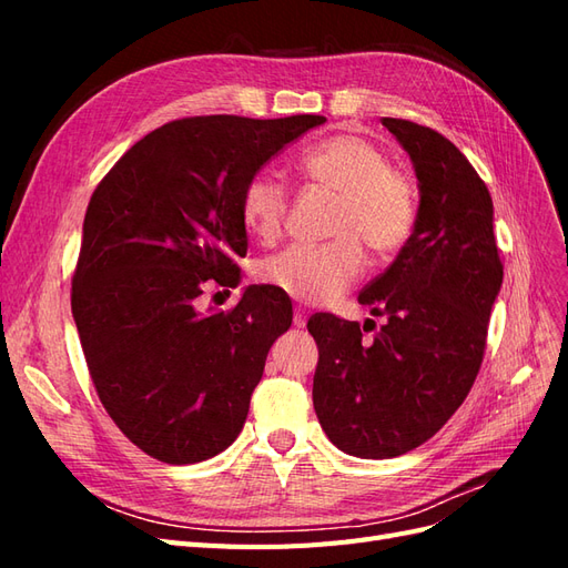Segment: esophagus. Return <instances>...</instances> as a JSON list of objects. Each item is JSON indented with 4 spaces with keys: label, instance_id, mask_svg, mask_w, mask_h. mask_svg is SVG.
I'll use <instances>...</instances> for the list:
<instances>
[{
    "label": "esophagus",
    "instance_id": "34e87169",
    "mask_svg": "<svg viewBox=\"0 0 568 568\" xmlns=\"http://www.w3.org/2000/svg\"><path fill=\"white\" fill-rule=\"evenodd\" d=\"M305 322H307V315H305V311H303V307H296V311H294V324L298 326V329H303Z\"/></svg>",
    "mask_w": 568,
    "mask_h": 568
}]
</instances>
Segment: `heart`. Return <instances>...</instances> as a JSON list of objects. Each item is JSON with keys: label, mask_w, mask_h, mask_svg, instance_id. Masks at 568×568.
Segmentation results:
<instances>
[{"label": "heart", "mask_w": 568, "mask_h": 568, "mask_svg": "<svg viewBox=\"0 0 568 568\" xmlns=\"http://www.w3.org/2000/svg\"><path fill=\"white\" fill-rule=\"evenodd\" d=\"M305 178L336 194L329 222L334 242L288 246L261 265V280L282 294L324 305L336 301L363 272V243L376 255L400 251L417 225L412 180L388 165L386 151L369 136L343 132L320 142L301 159ZM288 209L280 173L261 170L242 192V220L263 244L277 242Z\"/></svg>", "instance_id": "heart-1"}]
</instances>
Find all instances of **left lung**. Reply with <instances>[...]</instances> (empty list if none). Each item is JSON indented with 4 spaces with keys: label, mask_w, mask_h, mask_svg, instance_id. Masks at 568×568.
<instances>
[{
    "label": "left lung",
    "mask_w": 568,
    "mask_h": 568,
    "mask_svg": "<svg viewBox=\"0 0 568 568\" xmlns=\"http://www.w3.org/2000/svg\"><path fill=\"white\" fill-rule=\"evenodd\" d=\"M382 123L417 175V225L398 257L357 301L374 329L320 313L313 405L338 450L390 459L419 448L467 398L484 359L488 320L503 286L493 199L464 153L432 128Z\"/></svg>",
    "instance_id": "8db88e82"
}]
</instances>
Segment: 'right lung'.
I'll list each match as a JSON object with an SVG mask.
<instances>
[{
    "label": "right lung",
    "mask_w": 568,
    "mask_h": 568,
    "mask_svg": "<svg viewBox=\"0 0 568 568\" xmlns=\"http://www.w3.org/2000/svg\"><path fill=\"white\" fill-rule=\"evenodd\" d=\"M324 120H173L128 149L94 189L73 320L101 405L153 459H211L242 434L291 303L274 286H246L234 311L201 315L196 298L211 284H239L246 182Z\"/></svg>",
    "instance_id": "obj_1"
}]
</instances>
